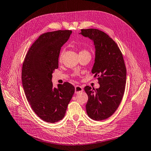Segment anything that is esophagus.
I'll use <instances>...</instances> for the list:
<instances>
[{
    "mask_svg": "<svg viewBox=\"0 0 151 151\" xmlns=\"http://www.w3.org/2000/svg\"><path fill=\"white\" fill-rule=\"evenodd\" d=\"M83 90V88H82V87H81V86L76 85V86H75V93H79V92H82Z\"/></svg>",
    "mask_w": 151,
    "mask_h": 151,
    "instance_id": "esophagus-1",
    "label": "esophagus"
}]
</instances>
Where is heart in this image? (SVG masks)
I'll return each mask as SVG.
<instances>
[{"label":"heart","mask_w":151,"mask_h":151,"mask_svg":"<svg viewBox=\"0 0 151 151\" xmlns=\"http://www.w3.org/2000/svg\"><path fill=\"white\" fill-rule=\"evenodd\" d=\"M79 54H90V53L88 51H87L86 50H82L81 51L79 52ZM63 52H61V53H60L59 61H61L62 58H63Z\"/></svg>","instance_id":"heart-1"}]
</instances>
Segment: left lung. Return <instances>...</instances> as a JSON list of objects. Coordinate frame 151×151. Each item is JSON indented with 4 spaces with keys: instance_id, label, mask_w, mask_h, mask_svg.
Returning <instances> with one entry per match:
<instances>
[{
    "instance_id": "obj_1",
    "label": "left lung",
    "mask_w": 151,
    "mask_h": 151,
    "mask_svg": "<svg viewBox=\"0 0 151 151\" xmlns=\"http://www.w3.org/2000/svg\"><path fill=\"white\" fill-rule=\"evenodd\" d=\"M95 45V63L92 73L100 85L95 90L85 87L88 97L86 105L90 118L100 121L111 116L118 108L125 92L127 70L121 50L114 40L98 29H82L80 33Z\"/></svg>"
}]
</instances>
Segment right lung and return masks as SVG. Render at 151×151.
<instances>
[{
    "label": "right lung",
    "mask_w": 151,
    "mask_h": 151,
    "mask_svg": "<svg viewBox=\"0 0 151 151\" xmlns=\"http://www.w3.org/2000/svg\"><path fill=\"white\" fill-rule=\"evenodd\" d=\"M71 30H58L41 35L29 49L22 64V83L33 111L43 121L59 122L65 117L75 88L68 82L53 86L52 73L58 68L62 46Z\"/></svg>",
    "instance_id": "1"
}]
</instances>
